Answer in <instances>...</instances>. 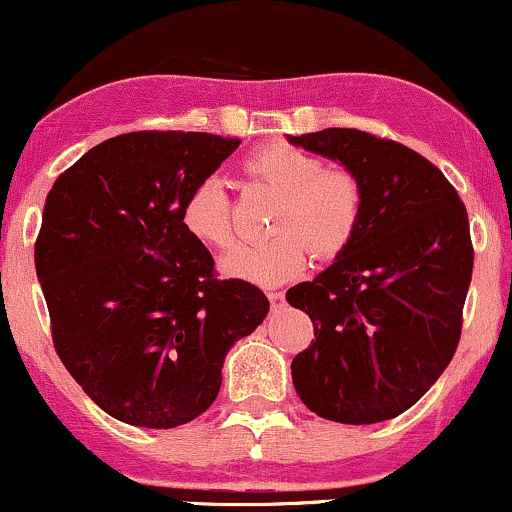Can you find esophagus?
<instances>
[{"instance_id": "obj_1", "label": "esophagus", "mask_w": 512, "mask_h": 512, "mask_svg": "<svg viewBox=\"0 0 512 512\" xmlns=\"http://www.w3.org/2000/svg\"><path fill=\"white\" fill-rule=\"evenodd\" d=\"M267 298H269V303H272V308H276V305L284 303V293H281V291H272V293H267Z\"/></svg>"}]
</instances>
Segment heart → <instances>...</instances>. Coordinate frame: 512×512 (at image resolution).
Instances as JSON below:
<instances>
[{
  "instance_id": "1",
  "label": "heart",
  "mask_w": 512,
  "mask_h": 512,
  "mask_svg": "<svg viewBox=\"0 0 512 512\" xmlns=\"http://www.w3.org/2000/svg\"><path fill=\"white\" fill-rule=\"evenodd\" d=\"M245 173L279 195L267 243L240 245L221 260V272L252 286H279L296 279L308 262V250L320 260L342 255L354 240L363 216L361 182L349 170L325 168L308 151L272 144L245 158ZM185 233L207 248L233 245L231 199L221 178L207 175L182 199Z\"/></svg>"
}]
</instances>
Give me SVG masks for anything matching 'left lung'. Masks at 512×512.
Listing matches in <instances>:
<instances>
[{
	"label": "left lung",
	"mask_w": 512,
	"mask_h": 512,
	"mask_svg": "<svg viewBox=\"0 0 512 512\" xmlns=\"http://www.w3.org/2000/svg\"><path fill=\"white\" fill-rule=\"evenodd\" d=\"M356 175L363 216L354 240L313 281L286 291L315 342L291 378L310 411L366 426L414 407L455 354L474 250L460 195L404 144L330 127L286 137Z\"/></svg>",
	"instance_id": "obj_1"
}]
</instances>
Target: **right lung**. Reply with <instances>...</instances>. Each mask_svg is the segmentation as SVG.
<instances>
[{
    "label": "right lung",
    "instance_id": "obj_1",
    "mask_svg": "<svg viewBox=\"0 0 512 512\" xmlns=\"http://www.w3.org/2000/svg\"><path fill=\"white\" fill-rule=\"evenodd\" d=\"M240 139L132 132L86 151L52 185L35 274L64 368L117 421L175 428L214 404L238 339L269 313L245 281L214 279L182 199Z\"/></svg>",
    "mask_w": 512,
    "mask_h": 512
}]
</instances>
